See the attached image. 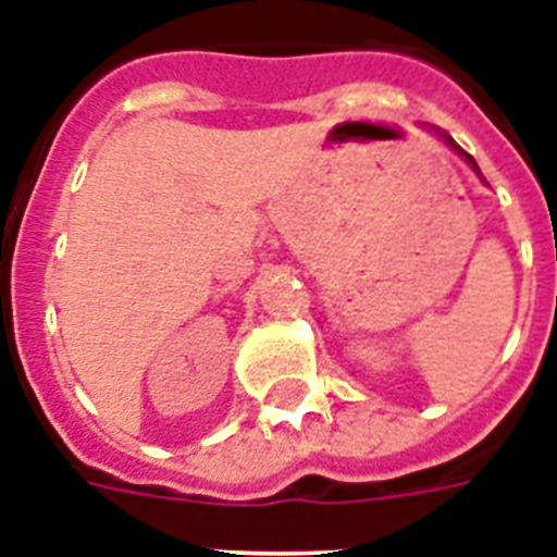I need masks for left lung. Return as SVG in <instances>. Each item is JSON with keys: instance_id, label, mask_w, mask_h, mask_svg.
Here are the masks:
<instances>
[{"instance_id": "1", "label": "left lung", "mask_w": 557, "mask_h": 557, "mask_svg": "<svg viewBox=\"0 0 557 557\" xmlns=\"http://www.w3.org/2000/svg\"><path fill=\"white\" fill-rule=\"evenodd\" d=\"M453 144V141H450ZM453 147H456V144H453ZM467 158H470V156H467ZM470 163H473V166H475V161H473V158H470ZM475 170H479V166H475Z\"/></svg>"}]
</instances>
